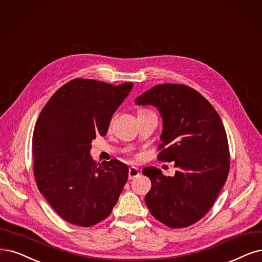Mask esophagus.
<instances>
[{
	"label": "esophagus",
	"instance_id": "esophagus-1",
	"mask_svg": "<svg viewBox=\"0 0 262 262\" xmlns=\"http://www.w3.org/2000/svg\"><path fill=\"white\" fill-rule=\"evenodd\" d=\"M139 175H140V171L137 167H135V166L129 167V169H128V178L129 179L137 178V177H139Z\"/></svg>",
	"mask_w": 262,
	"mask_h": 262
}]
</instances>
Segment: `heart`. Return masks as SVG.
Here are the masks:
<instances>
[{
	"instance_id": "heart-1",
	"label": "heart",
	"mask_w": 262,
	"mask_h": 262,
	"mask_svg": "<svg viewBox=\"0 0 262 262\" xmlns=\"http://www.w3.org/2000/svg\"><path fill=\"white\" fill-rule=\"evenodd\" d=\"M141 112H143V111H141Z\"/></svg>"
}]
</instances>
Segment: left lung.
I'll list each match as a JSON object with an SVG mask.
<instances>
[{"label":"left lung","instance_id":"1","mask_svg":"<svg viewBox=\"0 0 262 262\" xmlns=\"http://www.w3.org/2000/svg\"><path fill=\"white\" fill-rule=\"evenodd\" d=\"M137 105L159 110L163 130L159 161L175 162V175L157 167L142 169L151 179L144 201L154 218L179 229L195 224L214 204L227 181L230 157L227 134L217 111L186 85L162 84L137 97Z\"/></svg>","mask_w":262,"mask_h":262}]
</instances>
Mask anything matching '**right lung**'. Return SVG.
Returning a JSON list of instances; mask_svg holds the SVG:
<instances>
[{"label": "right lung", "instance_id": "add662e5", "mask_svg": "<svg viewBox=\"0 0 262 262\" xmlns=\"http://www.w3.org/2000/svg\"><path fill=\"white\" fill-rule=\"evenodd\" d=\"M90 79L61 86L48 100L32 138L36 186L58 215L79 227L108 217L128 178V166L111 160L99 167L92 141L108 132L113 113L133 89Z\"/></svg>", "mask_w": 262, "mask_h": 262}]
</instances>
